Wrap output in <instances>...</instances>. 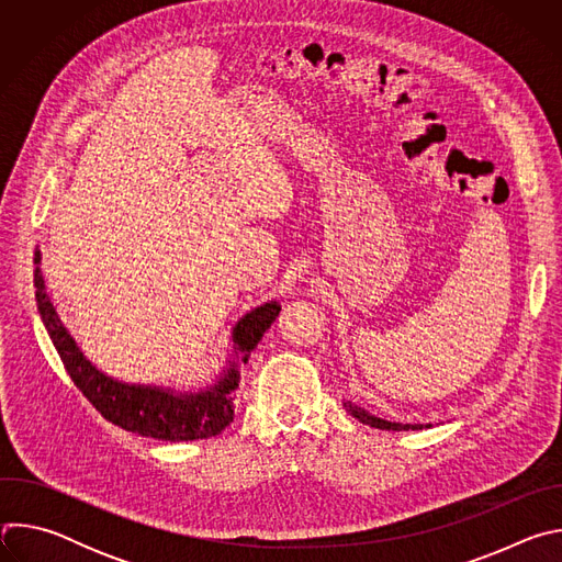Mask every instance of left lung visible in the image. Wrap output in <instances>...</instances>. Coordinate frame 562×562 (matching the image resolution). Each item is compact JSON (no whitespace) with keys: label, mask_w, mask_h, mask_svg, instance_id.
<instances>
[{"label":"left lung","mask_w":562,"mask_h":562,"mask_svg":"<svg viewBox=\"0 0 562 562\" xmlns=\"http://www.w3.org/2000/svg\"><path fill=\"white\" fill-rule=\"evenodd\" d=\"M345 409L353 416V418H358L362 425H369V427H375V429H389V431H409V429H425V427H431V425H403V423H389V420H382V418H375V416H371L369 412H364V409H360L358 405H353V403H345Z\"/></svg>","instance_id":"left-lung-1"}]
</instances>
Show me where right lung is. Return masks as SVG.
<instances>
[{
  "mask_svg": "<svg viewBox=\"0 0 562 562\" xmlns=\"http://www.w3.org/2000/svg\"><path fill=\"white\" fill-rule=\"evenodd\" d=\"M40 251H35V300L42 323L70 375L75 386L89 403L113 425L124 431L155 440H202L222 434L233 423L231 391L239 382V362L249 360L280 313L278 302H267L249 311L233 329V358L215 384L202 391H171L162 386L128 384L109 378L77 347L46 293L40 269Z\"/></svg>",
  "mask_w": 562,
  "mask_h": 562,
  "instance_id": "right-lung-1",
  "label": "right lung"
}]
</instances>
